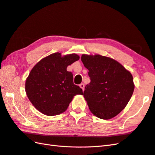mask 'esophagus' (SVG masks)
<instances>
[{"instance_id":"34e87169","label":"esophagus","mask_w":155,"mask_h":155,"mask_svg":"<svg viewBox=\"0 0 155 155\" xmlns=\"http://www.w3.org/2000/svg\"><path fill=\"white\" fill-rule=\"evenodd\" d=\"M80 87L82 89V90H83V91L84 90V87H85V85H84V84H81L80 85Z\"/></svg>"}]
</instances>
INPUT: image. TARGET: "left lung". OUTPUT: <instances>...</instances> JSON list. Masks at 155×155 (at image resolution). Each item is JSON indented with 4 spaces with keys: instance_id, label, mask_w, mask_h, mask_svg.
<instances>
[{
    "instance_id": "obj_1",
    "label": "left lung",
    "mask_w": 155,
    "mask_h": 155,
    "mask_svg": "<svg viewBox=\"0 0 155 155\" xmlns=\"http://www.w3.org/2000/svg\"><path fill=\"white\" fill-rule=\"evenodd\" d=\"M81 59L91 79L84 92L90 111L101 119L114 118L133 95L135 85L131 74L107 56L84 54Z\"/></svg>"
}]
</instances>
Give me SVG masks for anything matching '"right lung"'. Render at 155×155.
<instances>
[{"label": "right lung", "mask_w": 155, "mask_h": 155, "mask_svg": "<svg viewBox=\"0 0 155 155\" xmlns=\"http://www.w3.org/2000/svg\"><path fill=\"white\" fill-rule=\"evenodd\" d=\"M80 59L77 54L62 56L55 52L41 59L34 66L25 80L28 99L42 114L52 116L65 112L82 89L74 84L73 74L67 67Z\"/></svg>", "instance_id": "right-lung-1"}]
</instances>
